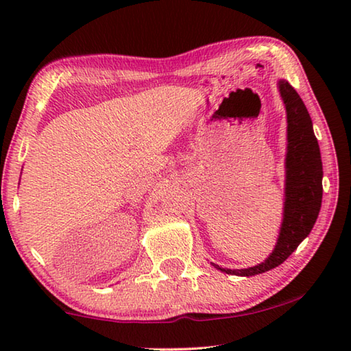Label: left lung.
Here are the masks:
<instances>
[{
    "label": "left lung",
    "instance_id": "8db88e82",
    "mask_svg": "<svg viewBox=\"0 0 351 351\" xmlns=\"http://www.w3.org/2000/svg\"><path fill=\"white\" fill-rule=\"evenodd\" d=\"M278 91L287 108L288 147L285 159L283 223L274 251L263 263L247 269H217L232 276H257L282 265L310 235L322 204V159L313 122L299 94L287 80H278Z\"/></svg>",
    "mask_w": 351,
    "mask_h": 351
}]
</instances>
